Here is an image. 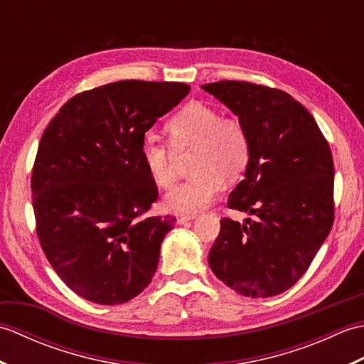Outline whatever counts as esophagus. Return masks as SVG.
Masks as SVG:
<instances>
[{
    "mask_svg": "<svg viewBox=\"0 0 364 364\" xmlns=\"http://www.w3.org/2000/svg\"><path fill=\"white\" fill-rule=\"evenodd\" d=\"M194 219H196V214H176L178 225H183V223H186L189 220H194Z\"/></svg>",
    "mask_w": 364,
    "mask_h": 364,
    "instance_id": "34e87169",
    "label": "esophagus"
}]
</instances>
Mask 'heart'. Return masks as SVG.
<instances>
[{"label":"heart","instance_id":"obj_1","mask_svg":"<svg viewBox=\"0 0 364 364\" xmlns=\"http://www.w3.org/2000/svg\"><path fill=\"white\" fill-rule=\"evenodd\" d=\"M166 131L176 150H194L191 158L194 173L166 196V205L176 213L196 214L203 210L219 194L223 180H237L249 164L250 139L245 127L237 119H222L203 103L181 107L166 123ZM141 159L156 186H172L175 168L166 144L144 139Z\"/></svg>","mask_w":364,"mask_h":364}]
</instances>
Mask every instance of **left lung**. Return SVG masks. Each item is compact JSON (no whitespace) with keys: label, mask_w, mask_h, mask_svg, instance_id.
Listing matches in <instances>:
<instances>
[{"label":"left lung","mask_w":364,"mask_h":364,"mask_svg":"<svg viewBox=\"0 0 364 364\" xmlns=\"http://www.w3.org/2000/svg\"><path fill=\"white\" fill-rule=\"evenodd\" d=\"M202 89L249 133V164L227 205L253 215L244 223L220 220L208 262L241 296H277L306 272L333 225L328 142L313 115L283 90L228 80Z\"/></svg>","instance_id":"left-lung-1"}]
</instances>
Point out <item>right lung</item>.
<instances>
[{
  "label": "right lung",
  "mask_w": 364,
  "mask_h": 364,
  "mask_svg": "<svg viewBox=\"0 0 364 364\" xmlns=\"http://www.w3.org/2000/svg\"><path fill=\"white\" fill-rule=\"evenodd\" d=\"M189 90L183 82L105 84L68 100L43 131L31 176L36 231L50 264L80 297L125 304L156 272L176 219L144 218L158 188L141 144Z\"/></svg>",
  "instance_id": "1"
}]
</instances>
